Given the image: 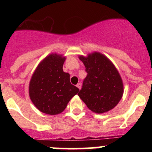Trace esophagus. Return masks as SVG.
<instances>
[{
  "instance_id": "34e87169",
  "label": "esophagus",
  "mask_w": 152,
  "mask_h": 152,
  "mask_svg": "<svg viewBox=\"0 0 152 152\" xmlns=\"http://www.w3.org/2000/svg\"><path fill=\"white\" fill-rule=\"evenodd\" d=\"M76 87H77L78 88H79V90H80V89L82 88V84H81V83H78L77 85H76Z\"/></svg>"
}]
</instances>
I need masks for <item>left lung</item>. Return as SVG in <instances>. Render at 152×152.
<instances>
[{
	"instance_id": "obj_1",
	"label": "left lung",
	"mask_w": 152,
	"mask_h": 152,
	"mask_svg": "<svg viewBox=\"0 0 152 152\" xmlns=\"http://www.w3.org/2000/svg\"><path fill=\"white\" fill-rule=\"evenodd\" d=\"M85 66L87 76L78 96L91 111L107 113L121 99L124 85L118 71L111 61L99 52L79 56Z\"/></svg>"
}]
</instances>
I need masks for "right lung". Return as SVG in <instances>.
<instances>
[{
  "label": "right lung",
  "instance_id": "add662e5",
  "mask_svg": "<svg viewBox=\"0 0 152 152\" xmlns=\"http://www.w3.org/2000/svg\"><path fill=\"white\" fill-rule=\"evenodd\" d=\"M65 57L56 53L46 56L33 73L29 83V96L42 113L57 115L64 111L79 89L71 85L70 74L63 71Z\"/></svg>",
  "mask_w": 152,
  "mask_h": 152
}]
</instances>
